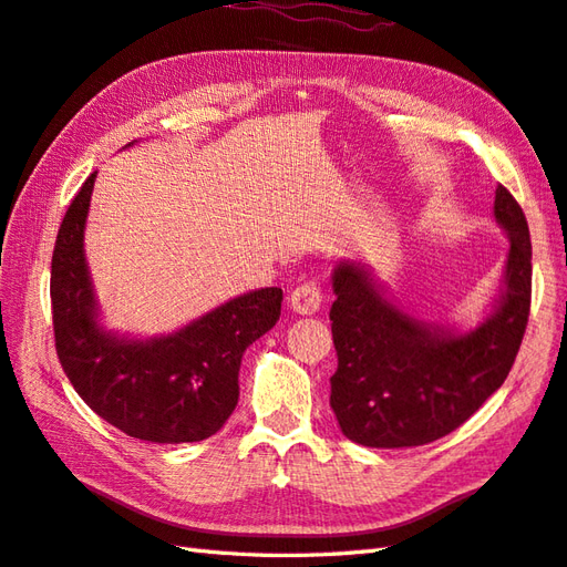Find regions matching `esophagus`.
Here are the masks:
<instances>
[{
  "instance_id": "esophagus-1",
  "label": "esophagus",
  "mask_w": 567,
  "mask_h": 567,
  "mask_svg": "<svg viewBox=\"0 0 567 567\" xmlns=\"http://www.w3.org/2000/svg\"><path fill=\"white\" fill-rule=\"evenodd\" d=\"M288 302H290V310L298 315H315L323 302V293L315 281H307V284H300L298 288H293V293H290Z\"/></svg>"
}]
</instances>
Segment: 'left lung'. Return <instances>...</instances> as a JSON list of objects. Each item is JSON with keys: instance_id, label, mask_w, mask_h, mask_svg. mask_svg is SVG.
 Here are the masks:
<instances>
[{"instance_id": "obj_1", "label": "left lung", "mask_w": 567, "mask_h": 567, "mask_svg": "<svg viewBox=\"0 0 567 567\" xmlns=\"http://www.w3.org/2000/svg\"><path fill=\"white\" fill-rule=\"evenodd\" d=\"M494 219L511 244L504 286L471 331L409 315L362 262L336 265L331 406L342 435L364 447H419L456 431L502 388L529 317L532 244L523 208L502 184Z\"/></svg>"}]
</instances>
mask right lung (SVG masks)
Masks as SVG:
<instances>
[{"instance_id": "add662e5", "label": "right lung", "mask_w": 567, "mask_h": 567, "mask_svg": "<svg viewBox=\"0 0 567 567\" xmlns=\"http://www.w3.org/2000/svg\"><path fill=\"white\" fill-rule=\"evenodd\" d=\"M94 179L96 173L68 205L51 257L59 362L90 409L125 435L200 442L236 409L241 357L279 321L284 290H250L167 336L130 338L104 329L84 257Z\"/></svg>"}]
</instances>
